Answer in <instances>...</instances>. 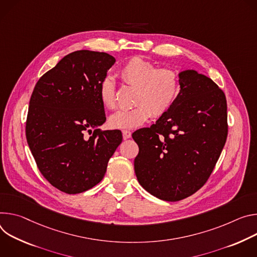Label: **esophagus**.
<instances>
[{
  "instance_id": "1",
  "label": "esophagus",
  "mask_w": 257,
  "mask_h": 257,
  "mask_svg": "<svg viewBox=\"0 0 257 257\" xmlns=\"http://www.w3.org/2000/svg\"><path fill=\"white\" fill-rule=\"evenodd\" d=\"M122 135H123V139H130L132 137V132L128 130H123Z\"/></svg>"
}]
</instances>
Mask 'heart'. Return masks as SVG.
Here are the masks:
<instances>
[{"label":"heart","mask_w":257,"mask_h":257,"mask_svg":"<svg viewBox=\"0 0 257 257\" xmlns=\"http://www.w3.org/2000/svg\"><path fill=\"white\" fill-rule=\"evenodd\" d=\"M117 75L125 85L136 88V106L112 114L109 124L114 128H134L145 123L151 115L162 116L174 105L181 90L180 75L176 70L157 68L154 63L141 57L128 59ZM99 99L109 110L116 107L115 84L112 78L105 77L100 82Z\"/></svg>","instance_id":"b5f03b06"}]
</instances>
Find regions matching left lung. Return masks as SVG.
<instances>
[{
	"instance_id": "8db88e82",
	"label": "left lung",
	"mask_w": 257,
	"mask_h": 257,
	"mask_svg": "<svg viewBox=\"0 0 257 257\" xmlns=\"http://www.w3.org/2000/svg\"><path fill=\"white\" fill-rule=\"evenodd\" d=\"M170 109L152 124L136 131L135 172L140 185L164 201H180L201 189L227 137L224 93L209 77L185 70Z\"/></svg>"
}]
</instances>
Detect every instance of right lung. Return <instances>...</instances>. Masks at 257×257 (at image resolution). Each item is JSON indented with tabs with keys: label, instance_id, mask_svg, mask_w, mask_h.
Masks as SVG:
<instances>
[{
	"label": "right lung",
	"instance_id": "obj_1",
	"mask_svg": "<svg viewBox=\"0 0 257 257\" xmlns=\"http://www.w3.org/2000/svg\"><path fill=\"white\" fill-rule=\"evenodd\" d=\"M114 63L104 52H72L41 76L32 94L27 144L43 177L66 194L99 184L122 142L120 131L97 128L106 120L99 84Z\"/></svg>",
	"mask_w": 257,
	"mask_h": 257
}]
</instances>
